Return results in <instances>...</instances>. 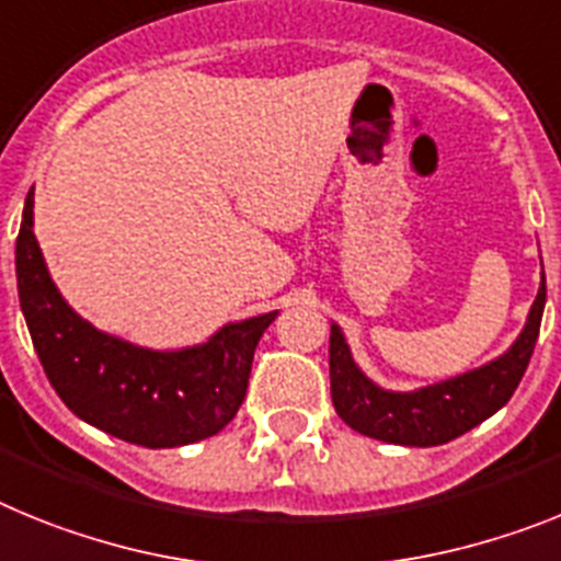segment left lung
Segmentation results:
<instances>
[{
	"instance_id": "left-lung-1",
	"label": "left lung",
	"mask_w": 561,
	"mask_h": 561,
	"mask_svg": "<svg viewBox=\"0 0 561 561\" xmlns=\"http://www.w3.org/2000/svg\"><path fill=\"white\" fill-rule=\"evenodd\" d=\"M545 310V276L528 324L496 362L417 392H387L355 367L339 324L330 328V396L339 417L362 435L398 446H440L474 428L508 403L537 347Z\"/></svg>"
}]
</instances>
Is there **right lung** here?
<instances>
[{"label": "right lung", "instance_id": "right-lung-1", "mask_svg": "<svg viewBox=\"0 0 561 561\" xmlns=\"http://www.w3.org/2000/svg\"><path fill=\"white\" fill-rule=\"evenodd\" d=\"M16 279L33 347L53 389L81 421L146 449L217 435L245 401L253 350L276 313L226 324L206 344L154 353L72 313L33 233V192L16 237Z\"/></svg>", "mask_w": 561, "mask_h": 561}]
</instances>
